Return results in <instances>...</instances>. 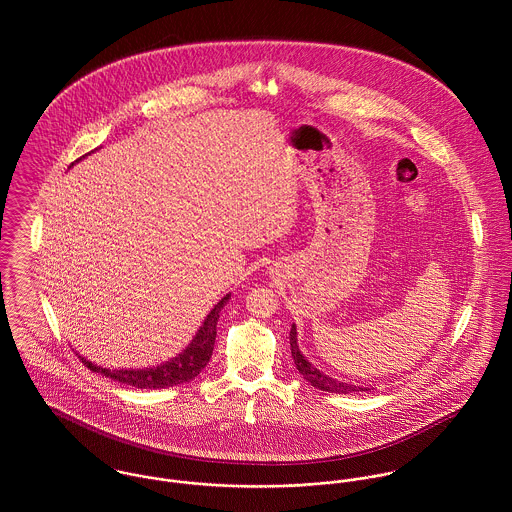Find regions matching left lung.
I'll return each instance as SVG.
<instances>
[{"instance_id": "8db88e82", "label": "left lung", "mask_w": 512, "mask_h": 512, "mask_svg": "<svg viewBox=\"0 0 512 512\" xmlns=\"http://www.w3.org/2000/svg\"><path fill=\"white\" fill-rule=\"evenodd\" d=\"M290 345H292V357L295 368L299 370V374L315 388L323 390V392H335V394H351V392H363L366 388L363 386H355V384H347V382H341L337 378H331L327 374H323L321 370H317L315 366L311 365L299 351L297 347V331H295V325H292V331H290Z\"/></svg>"}]
</instances>
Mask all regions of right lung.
Instances as JSON below:
<instances>
[{
	"instance_id": "right-lung-1",
	"label": "right lung",
	"mask_w": 512,
	"mask_h": 512,
	"mask_svg": "<svg viewBox=\"0 0 512 512\" xmlns=\"http://www.w3.org/2000/svg\"><path fill=\"white\" fill-rule=\"evenodd\" d=\"M228 293L220 299L219 303L211 309L203 325L199 327L197 335L189 343V347L177 355L175 359L163 363V365L153 366V368H122V370H110L102 366L92 365L84 357H78L84 365L88 366L92 372H98L106 378H112L116 382L136 386V388H169L177 386L183 382L193 380L205 366L209 363L213 349H215V339H217V321H219L220 309L228 301Z\"/></svg>"
}]
</instances>
